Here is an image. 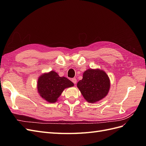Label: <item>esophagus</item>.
Here are the masks:
<instances>
[{"instance_id":"obj_1","label":"esophagus","mask_w":146,"mask_h":146,"mask_svg":"<svg viewBox=\"0 0 146 146\" xmlns=\"http://www.w3.org/2000/svg\"><path fill=\"white\" fill-rule=\"evenodd\" d=\"M71 81L74 83V84H76L77 83V79L76 78H72L71 79Z\"/></svg>"}]
</instances>
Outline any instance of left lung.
<instances>
[{"label": "left lung", "instance_id": "left-lung-1", "mask_svg": "<svg viewBox=\"0 0 146 146\" xmlns=\"http://www.w3.org/2000/svg\"><path fill=\"white\" fill-rule=\"evenodd\" d=\"M77 87L87 102L95 103L107 95L110 82L103 70L90 69L83 73L82 80L77 83Z\"/></svg>", "mask_w": 146, "mask_h": 146}]
</instances>
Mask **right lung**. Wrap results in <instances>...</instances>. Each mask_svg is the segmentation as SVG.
<instances>
[{
    "label": "right lung",
    "instance_id": "1",
    "mask_svg": "<svg viewBox=\"0 0 146 146\" xmlns=\"http://www.w3.org/2000/svg\"><path fill=\"white\" fill-rule=\"evenodd\" d=\"M74 86V83L64 77H61L55 71L44 74L38 81V92L48 102L54 103L64 88Z\"/></svg>",
    "mask_w": 146,
    "mask_h": 146
}]
</instances>
